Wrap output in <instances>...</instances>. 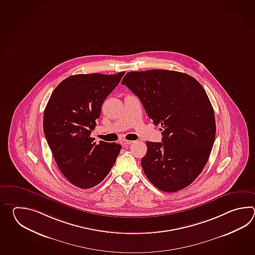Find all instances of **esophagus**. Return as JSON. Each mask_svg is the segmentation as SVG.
<instances>
[{"instance_id": "obj_1", "label": "esophagus", "mask_w": 255, "mask_h": 255, "mask_svg": "<svg viewBox=\"0 0 255 255\" xmlns=\"http://www.w3.org/2000/svg\"><path fill=\"white\" fill-rule=\"evenodd\" d=\"M131 143H133V141L132 140H122L121 141V144L123 145V146H128L130 145Z\"/></svg>"}]
</instances>
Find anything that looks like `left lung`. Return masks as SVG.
I'll use <instances>...</instances> for the list:
<instances>
[{
	"label": "left lung",
	"mask_w": 255,
	"mask_h": 255,
	"mask_svg": "<svg viewBox=\"0 0 255 255\" xmlns=\"http://www.w3.org/2000/svg\"><path fill=\"white\" fill-rule=\"evenodd\" d=\"M162 134V142L146 141L141 166L158 190L175 192L201 173L215 140L212 103L201 84L177 71L129 72L123 80Z\"/></svg>",
	"instance_id": "8db88e82"
}]
</instances>
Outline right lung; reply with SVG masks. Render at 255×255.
Masks as SVG:
<instances>
[{
  "label": "right lung",
  "mask_w": 255,
  "mask_h": 255,
  "mask_svg": "<svg viewBox=\"0 0 255 255\" xmlns=\"http://www.w3.org/2000/svg\"><path fill=\"white\" fill-rule=\"evenodd\" d=\"M125 72L71 76L52 93L43 112V132L60 171L81 189L99 184L114 166L121 146L90 136L101 107Z\"/></svg>",
  "instance_id": "add662e5"
}]
</instances>
